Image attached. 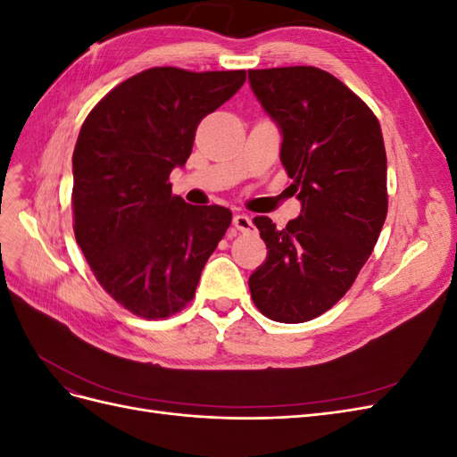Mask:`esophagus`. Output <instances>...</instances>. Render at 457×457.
Returning <instances> with one entry per match:
<instances>
[{
	"instance_id": "1",
	"label": "esophagus",
	"mask_w": 457,
	"mask_h": 457,
	"mask_svg": "<svg viewBox=\"0 0 457 457\" xmlns=\"http://www.w3.org/2000/svg\"><path fill=\"white\" fill-rule=\"evenodd\" d=\"M232 225L237 227L240 232H250L253 230V223H252V217L245 215V213H237L232 219Z\"/></svg>"
}]
</instances>
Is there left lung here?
<instances>
[{"label": "left lung", "instance_id": "left-lung-1", "mask_svg": "<svg viewBox=\"0 0 457 457\" xmlns=\"http://www.w3.org/2000/svg\"><path fill=\"white\" fill-rule=\"evenodd\" d=\"M250 84L282 129L280 160L301 200V215L282 230L253 219L267 261L250 292L270 320L299 324L349 292L379 238L389 205L381 126L361 96L316 66L250 71Z\"/></svg>", "mask_w": 457, "mask_h": 457}]
</instances>
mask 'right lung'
<instances>
[{"mask_svg":"<svg viewBox=\"0 0 457 457\" xmlns=\"http://www.w3.org/2000/svg\"><path fill=\"white\" fill-rule=\"evenodd\" d=\"M244 81L245 71L148 68L108 91L79 129L76 242L104 292L146 320L188 305L230 227L227 207L171 195L170 173L188 160L198 123Z\"/></svg>","mask_w":457,"mask_h":457,"instance_id":"obj_1","label":"right lung"}]
</instances>
